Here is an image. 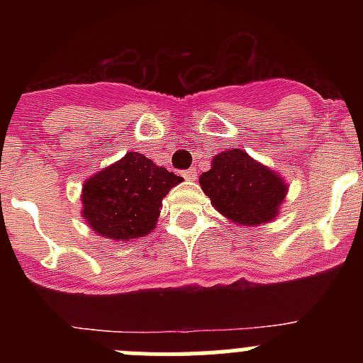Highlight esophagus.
<instances>
[{
    "mask_svg": "<svg viewBox=\"0 0 363 363\" xmlns=\"http://www.w3.org/2000/svg\"><path fill=\"white\" fill-rule=\"evenodd\" d=\"M182 176H184L185 179H189V182H194V179H196V171H194V169H187V171L182 172Z\"/></svg>",
    "mask_w": 363,
    "mask_h": 363,
    "instance_id": "obj_1",
    "label": "esophagus"
}]
</instances>
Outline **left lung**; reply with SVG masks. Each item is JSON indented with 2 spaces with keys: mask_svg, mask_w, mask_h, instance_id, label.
Wrapping results in <instances>:
<instances>
[{
  "mask_svg": "<svg viewBox=\"0 0 363 363\" xmlns=\"http://www.w3.org/2000/svg\"><path fill=\"white\" fill-rule=\"evenodd\" d=\"M200 185L220 214L238 225H264L280 213L287 184L280 174L252 160L245 150L216 154Z\"/></svg>",
  "mask_w": 363,
  "mask_h": 363,
  "instance_id": "left-lung-1",
  "label": "left lung"
}]
</instances>
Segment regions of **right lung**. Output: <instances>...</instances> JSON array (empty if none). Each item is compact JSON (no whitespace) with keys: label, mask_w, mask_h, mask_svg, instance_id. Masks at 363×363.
Listing matches in <instances>:
<instances>
[{"label":"right lung","mask_w":363,"mask_h":363,"mask_svg":"<svg viewBox=\"0 0 363 363\" xmlns=\"http://www.w3.org/2000/svg\"><path fill=\"white\" fill-rule=\"evenodd\" d=\"M182 179L143 154L127 152L83 184L82 216L104 238H142L152 233L162 200Z\"/></svg>","instance_id":"obj_1"}]
</instances>
